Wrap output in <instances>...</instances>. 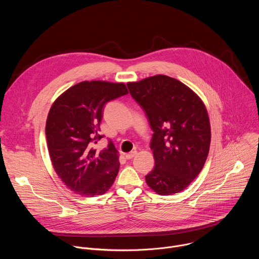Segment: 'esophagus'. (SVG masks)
<instances>
[{
	"label": "esophagus",
	"mask_w": 259,
	"mask_h": 259,
	"mask_svg": "<svg viewBox=\"0 0 259 259\" xmlns=\"http://www.w3.org/2000/svg\"><path fill=\"white\" fill-rule=\"evenodd\" d=\"M136 154H137L136 151H132V152L126 154L125 156H126V159H127V160H131V159H133V158L136 156Z\"/></svg>",
	"instance_id": "esophagus-1"
}]
</instances>
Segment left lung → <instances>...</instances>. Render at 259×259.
<instances>
[{"label": "left lung", "mask_w": 259, "mask_h": 259, "mask_svg": "<svg viewBox=\"0 0 259 259\" xmlns=\"http://www.w3.org/2000/svg\"><path fill=\"white\" fill-rule=\"evenodd\" d=\"M154 131L151 149L155 168L147 186L161 196L187 189L206 162L211 129L201 98L180 81L157 75L127 84Z\"/></svg>", "instance_id": "obj_1"}]
</instances>
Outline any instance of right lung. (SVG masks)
Returning a JSON list of instances; mask_svg holds the SVG:
<instances>
[{
  "label": "right lung",
  "instance_id": "obj_1",
  "mask_svg": "<svg viewBox=\"0 0 259 259\" xmlns=\"http://www.w3.org/2000/svg\"><path fill=\"white\" fill-rule=\"evenodd\" d=\"M128 94L124 83L84 81L68 88L52 104L46 138L53 168L65 186L82 197L105 194L118 175L119 152L109 140L97 152L99 125L106 102Z\"/></svg>",
  "mask_w": 259,
  "mask_h": 259
}]
</instances>
